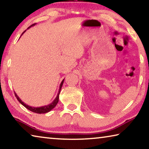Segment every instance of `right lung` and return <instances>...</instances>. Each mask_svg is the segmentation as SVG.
I'll return each instance as SVG.
<instances>
[{
  "instance_id": "add662e5",
  "label": "right lung",
  "mask_w": 149,
  "mask_h": 149,
  "mask_svg": "<svg viewBox=\"0 0 149 149\" xmlns=\"http://www.w3.org/2000/svg\"><path fill=\"white\" fill-rule=\"evenodd\" d=\"M36 24H32V25H31L30 27H28V29L31 28V26H35ZM26 31V30L24 31V32L22 33L21 36L23 35V33L25 32ZM21 36H20V37H21ZM64 80H65V79L62 80L61 82L60 86H59V89H58V94H57V96H56L55 98L54 99V100H53L51 104H48V105H46V106H41V107H32V106H28V104H25L24 102L22 101V100L18 96V95L16 94V93L15 92H14V94H15V96L16 97V98H17V100H18L19 103H20L22 105H23V106L25 107L26 108L29 109V110H30V111H32V112H34V113H47V112H49V111H50L51 110H52V109H53L56 106V105L57 104L58 102V97H59V94H60L61 90V88H62V86H63V82H64Z\"/></svg>"
}]
</instances>
